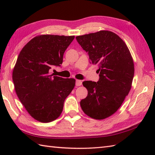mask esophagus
<instances>
[{
  "label": "esophagus",
  "mask_w": 155,
  "mask_h": 155,
  "mask_svg": "<svg viewBox=\"0 0 155 155\" xmlns=\"http://www.w3.org/2000/svg\"><path fill=\"white\" fill-rule=\"evenodd\" d=\"M82 85V81L80 80H77L76 81V86L77 87H79Z\"/></svg>",
  "instance_id": "34e87169"
}]
</instances>
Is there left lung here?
<instances>
[{"label": "left lung", "mask_w": 155, "mask_h": 155, "mask_svg": "<svg viewBox=\"0 0 155 155\" xmlns=\"http://www.w3.org/2000/svg\"><path fill=\"white\" fill-rule=\"evenodd\" d=\"M89 56L91 63L98 64L99 80L84 81L88 95L81 100L84 113L94 119H104L120 108L131 88L134 62L127 45L114 32L101 31L76 37Z\"/></svg>", "instance_id": "obj_1"}]
</instances>
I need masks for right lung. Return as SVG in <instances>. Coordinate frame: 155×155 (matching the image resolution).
Masks as SVG:
<instances>
[{"label":"right lung","mask_w":155,"mask_h":155,"mask_svg":"<svg viewBox=\"0 0 155 155\" xmlns=\"http://www.w3.org/2000/svg\"><path fill=\"white\" fill-rule=\"evenodd\" d=\"M74 36L43 35L29 41L18 57L12 72L16 93L31 116L49 123L60 116L64 102L75 86L74 78L51 74L61 67L66 49Z\"/></svg>","instance_id":"add662e5"}]
</instances>
